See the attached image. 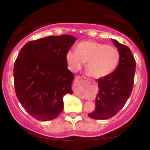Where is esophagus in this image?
<instances>
[{
    "mask_svg": "<svg viewBox=\"0 0 150 150\" xmlns=\"http://www.w3.org/2000/svg\"><path fill=\"white\" fill-rule=\"evenodd\" d=\"M75 81H79V82H82V83L85 84V85H87L88 82H89V80L88 79H87L86 77H76V79H75Z\"/></svg>",
    "mask_w": 150,
    "mask_h": 150,
    "instance_id": "1",
    "label": "esophagus"
}]
</instances>
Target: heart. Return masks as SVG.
I'll list each match as a JSON object with an SVG mask.
<instances>
[{
	"instance_id": "1",
	"label": "heart",
	"mask_w": 150,
	"mask_h": 150,
	"mask_svg": "<svg viewBox=\"0 0 150 150\" xmlns=\"http://www.w3.org/2000/svg\"><path fill=\"white\" fill-rule=\"evenodd\" d=\"M65 60L73 72L78 71L87 61L86 70L89 75L94 78H101L117 68L120 53L116 49L106 44L85 41L77 44L76 51H67Z\"/></svg>"
}]
</instances>
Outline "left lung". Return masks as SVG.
<instances>
[{
	"mask_svg": "<svg viewBox=\"0 0 150 150\" xmlns=\"http://www.w3.org/2000/svg\"><path fill=\"white\" fill-rule=\"evenodd\" d=\"M112 41L119 51V63L113 73L97 80L99 89L96 107L88 113L93 119L105 120L114 116L124 106L133 87L136 63L131 51L118 41Z\"/></svg>",
	"mask_w": 150,
	"mask_h": 150,
	"instance_id": "1",
	"label": "left lung"
}]
</instances>
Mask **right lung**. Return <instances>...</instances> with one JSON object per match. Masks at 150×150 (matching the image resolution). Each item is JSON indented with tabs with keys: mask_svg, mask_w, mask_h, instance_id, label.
<instances>
[{
	"mask_svg": "<svg viewBox=\"0 0 150 150\" xmlns=\"http://www.w3.org/2000/svg\"><path fill=\"white\" fill-rule=\"evenodd\" d=\"M76 38L50 36L27 42L19 53L13 70L17 97L36 119L48 121L63 109V98L73 94V74L65 54Z\"/></svg>",
	"mask_w": 150,
	"mask_h": 150,
	"instance_id": "right-lung-1",
	"label": "right lung"
}]
</instances>
